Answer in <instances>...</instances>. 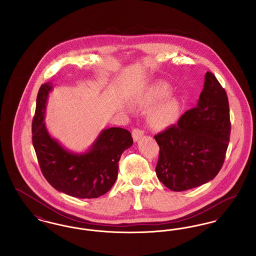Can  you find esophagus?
Instances as JSON below:
<instances>
[{"mask_svg": "<svg viewBox=\"0 0 256 256\" xmlns=\"http://www.w3.org/2000/svg\"><path fill=\"white\" fill-rule=\"evenodd\" d=\"M144 136V132L139 128H134L132 130V137H134V142L139 141L142 137Z\"/></svg>", "mask_w": 256, "mask_h": 256, "instance_id": "obj_1", "label": "esophagus"}]
</instances>
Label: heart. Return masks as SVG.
Returning <instances> with one entry per match:
<instances>
[{
	"label": "heart",
	"mask_w": 256,
	"mask_h": 256,
	"mask_svg": "<svg viewBox=\"0 0 256 256\" xmlns=\"http://www.w3.org/2000/svg\"><path fill=\"white\" fill-rule=\"evenodd\" d=\"M170 93V86L166 84H158L152 86L137 102L143 108H150L168 97ZM180 106V100L178 98H168L148 110L146 122L154 130H166L178 119Z\"/></svg>",
	"instance_id": "1"
}]
</instances>
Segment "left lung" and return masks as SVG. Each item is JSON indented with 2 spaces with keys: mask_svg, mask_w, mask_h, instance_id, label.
I'll list each match as a JSON object with an SVG mask.
<instances>
[{
  "mask_svg": "<svg viewBox=\"0 0 256 256\" xmlns=\"http://www.w3.org/2000/svg\"><path fill=\"white\" fill-rule=\"evenodd\" d=\"M230 130L226 92L207 72L196 106L154 136L160 148L156 167L159 180L176 192L212 180L222 167Z\"/></svg>",
  "mask_w": 256,
  "mask_h": 256,
  "instance_id": "left-lung-1",
  "label": "left lung"
}]
</instances>
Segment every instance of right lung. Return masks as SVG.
<instances>
[{"instance_id": "add662e5", "label": "right lung", "mask_w": 256, "mask_h": 256, "mask_svg": "<svg viewBox=\"0 0 256 256\" xmlns=\"http://www.w3.org/2000/svg\"><path fill=\"white\" fill-rule=\"evenodd\" d=\"M50 84H42L32 120V144L41 172L58 191L80 198H95L108 193L117 180L118 162L132 146V134L122 128L104 130L86 154H73L50 137L44 117Z\"/></svg>"}]
</instances>
